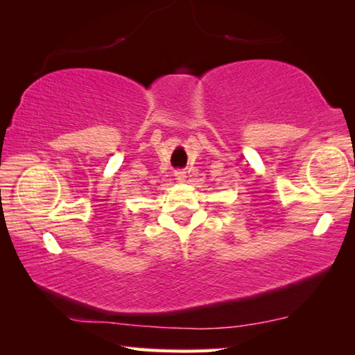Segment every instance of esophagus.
<instances>
[{
  "mask_svg": "<svg viewBox=\"0 0 355 355\" xmlns=\"http://www.w3.org/2000/svg\"><path fill=\"white\" fill-rule=\"evenodd\" d=\"M175 178L178 180V182H184L186 172L184 171H175Z\"/></svg>",
  "mask_w": 355,
  "mask_h": 355,
  "instance_id": "34e87169",
  "label": "esophagus"
}]
</instances>
